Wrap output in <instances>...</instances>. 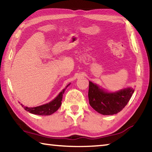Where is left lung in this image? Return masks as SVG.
<instances>
[{
    "label": "left lung",
    "instance_id": "8db88e82",
    "mask_svg": "<svg viewBox=\"0 0 152 152\" xmlns=\"http://www.w3.org/2000/svg\"><path fill=\"white\" fill-rule=\"evenodd\" d=\"M134 89L127 87L109 92L101 86L89 81V104L96 112L103 115H113L120 112L129 101Z\"/></svg>",
    "mask_w": 152,
    "mask_h": 152
}]
</instances>
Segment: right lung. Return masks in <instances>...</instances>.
<instances>
[{
  "mask_svg": "<svg viewBox=\"0 0 152 152\" xmlns=\"http://www.w3.org/2000/svg\"><path fill=\"white\" fill-rule=\"evenodd\" d=\"M70 83L68 84L65 88H64L62 91H61L58 95L56 96L54 99L52 101L48 102V103L43 104L40 106H37L35 107H28L26 106H24L23 104H21L22 107L24 108V109L27 111L29 112L30 113L34 115H50L54 113L56 111H57L59 108L60 107L61 104V101H62L63 94L65 92L66 89L68 88V86H70Z\"/></svg>",
  "mask_w": 152,
  "mask_h": 152,
  "instance_id": "add662e5",
  "label": "right lung"
}]
</instances>
